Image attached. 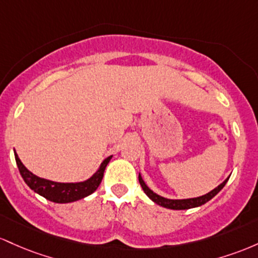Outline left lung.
Here are the masks:
<instances>
[{
	"instance_id": "1",
	"label": "left lung",
	"mask_w": 258,
	"mask_h": 258,
	"mask_svg": "<svg viewBox=\"0 0 258 258\" xmlns=\"http://www.w3.org/2000/svg\"><path fill=\"white\" fill-rule=\"evenodd\" d=\"M229 176H228V178L225 179V180L223 181L222 184H219L218 186L215 187L213 190H211L210 192L205 194V195L199 196V198L181 199V200L167 199V198H163V196L158 195V194L153 192L152 190L150 189L149 186H147L146 183H145L143 176H141L140 173H139V181H140V185H141V187H143L145 194H146V195L149 196V199L152 200L155 204L160 205V206L164 207V208H169V210H189V208H195V207L202 206V205H205L206 202L210 201L211 199L215 198L217 194H218L223 189V187H224V185L227 184Z\"/></svg>"
}]
</instances>
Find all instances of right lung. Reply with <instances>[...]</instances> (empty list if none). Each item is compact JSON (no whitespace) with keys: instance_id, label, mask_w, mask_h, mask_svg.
<instances>
[{"instance_id":"1","label":"right lung","mask_w":258,"mask_h":258,"mask_svg":"<svg viewBox=\"0 0 258 258\" xmlns=\"http://www.w3.org/2000/svg\"><path fill=\"white\" fill-rule=\"evenodd\" d=\"M14 157H16L20 175H22L25 184L31 190H34L36 194L47 199L48 201L56 202V204H69V202L78 201V200H82L86 198V196L91 195L97 189L98 185L101 184L103 173H105L107 164L111 161L112 156H108V157L102 161L98 169L90 178L83 181H77V183H58V181H52L48 180V179L40 178V176L33 174L22 163L16 150H14Z\"/></svg>"}]
</instances>
